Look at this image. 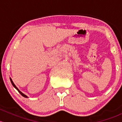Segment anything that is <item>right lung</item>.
I'll use <instances>...</instances> for the list:
<instances>
[{"label": "right lung", "instance_id": "right-lung-1", "mask_svg": "<svg viewBox=\"0 0 122 122\" xmlns=\"http://www.w3.org/2000/svg\"><path fill=\"white\" fill-rule=\"evenodd\" d=\"M10 81H11V83H12V85H13V87H15V88H16V90H18V92H19V93H20V94H21V95H22V96H23V97H26V98H27V97H28V96H26V95H25V94H23V93H22V92H20V90H19V89H18V87H16V86H15V84H14V83H13V81H12V79H11V78H10Z\"/></svg>", "mask_w": 122, "mask_h": 122}]
</instances>
